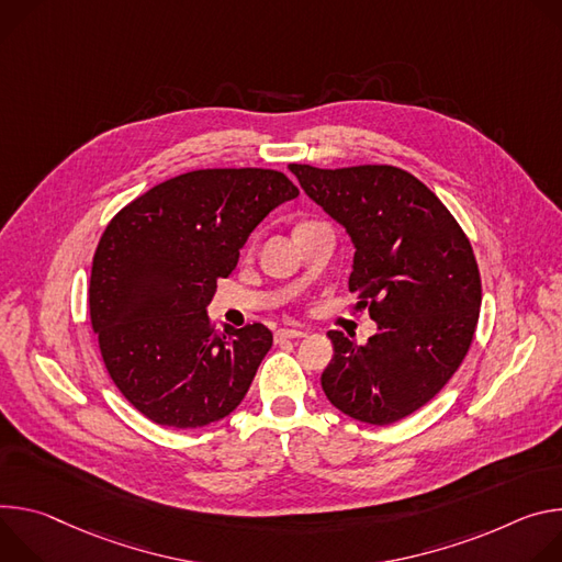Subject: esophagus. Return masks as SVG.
Returning <instances> with one entry per match:
<instances>
[{"mask_svg": "<svg viewBox=\"0 0 562 562\" xmlns=\"http://www.w3.org/2000/svg\"><path fill=\"white\" fill-rule=\"evenodd\" d=\"M307 335V330H303V328H281V330H277V341H281V339H299V337H305Z\"/></svg>", "mask_w": 562, "mask_h": 562, "instance_id": "1", "label": "esophagus"}]
</instances>
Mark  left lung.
Segmentation results:
<instances>
[{
	"instance_id": "left-lung-1",
	"label": "left lung",
	"mask_w": 562,
	"mask_h": 562,
	"mask_svg": "<svg viewBox=\"0 0 562 562\" xmlns=\"http://www.w3.org/2000/svg\"><path fill=\"white\" fill-rule=\"evenodd\" d=\"M290 171L346 227L355 245L348 288L378 324L363 346L328 333L335 355L322 389L352 419L393 424L438 395L469 352L482 303L471 243L442 201L404 169Z\"/></svg>"
}]
</instances>
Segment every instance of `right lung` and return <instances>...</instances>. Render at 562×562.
Wrapping results in <instances>:
<instances>
[{
	"instance_id": "obj_1",
	"label": "right lung",
	"mask_w": 562,
	"mask_h": 562,
	"mask_svg": "<svg viewBox=\"0 0 562 562\" xmlns=\"http://www.w3.org/2000/svg\"><path fill=\"white\" fill-rule=\"evenodd\" d=\"M299 196L274 169H199L169 178L106 225L89 310L117 391L160 426L199 428L229 415L272 348L263 324L214 330L216 279L247 236Z\"/></svg>"
}]
</instances>
